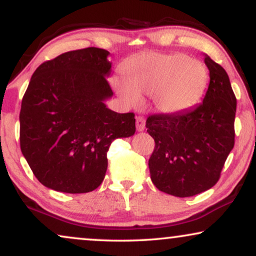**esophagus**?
Instances as JSON below:
<instances>
[{
	"mask_svg": "<svg viewBox=\"0 0 256 256\" xmlns=\"http://www.w3.org/2000/svg\"><path fill=\"white\" fill-rule=\"evenodd\" d=\"M146 128V120L142 116H138L136 118V129H138V132H143Z\"/></svg>",
	"mask_w": 256,
	"mask_h": 256,
	"instance_id": "1",
	"label": "esophagus"
}]
</instances>
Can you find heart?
I'll return each mask as SVG.
<instances>
[{
  "instance_id": "obj_1",
  "label": "heart",
  "mask_w": 256,
  "mask_h": 256,
  "mask_svg": "<svg viewBox=\"0 0 256 256\" xmlns=\"http://www.w3.org/2000/svg\"><path fill=\"white\" fill-rule=\"evenodd\" d=\"M122 74L113 86L128 106H140L141 94L154 96L157 110L168 114L194 106L208 80L205 65L183 54H140L124 62Z\"/></svg>"
}]
</instances>
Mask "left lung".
Wrapping results in <instances>:
<instances>
[{"instance_id": "8db88e82", "label": "left lung", "mask_w": 256, "mask_h": 256, "mask_svg": "<svg viewBox=\"0 0 256 256\" xmlns=\"http://www.w3.org/2000/svg\"><path fill=\"white\" fill-rule=\"evenodd\" d=\"M205 64L210 84L200 104L146 118L155 141L150 177L160 191L174 197H191L216 185L234 146L236 98L225 70L208 54Z\"/></svg>"}]
</instances>
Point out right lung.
I'll return each instance as SVG.
<instances>
[{
  "label": "right lung",
  "instance_id": "add662e5",
  "mask_svg": "<svg viewBox=\"0 0 256 256\" xmlns=\"http://www.w3.org/2000/svg\"><path fill=\"white\" fill-rule=\"evenodd\" d=\"M110 52L86 48L65 52L34 72L20 113L23 156L44 186L86 194L102 183L107 152L135 134V114L106 107L113 96Z\"/></svg>",
  "mask_w": 256,
  "mask_h": 256
}]
</instances>
